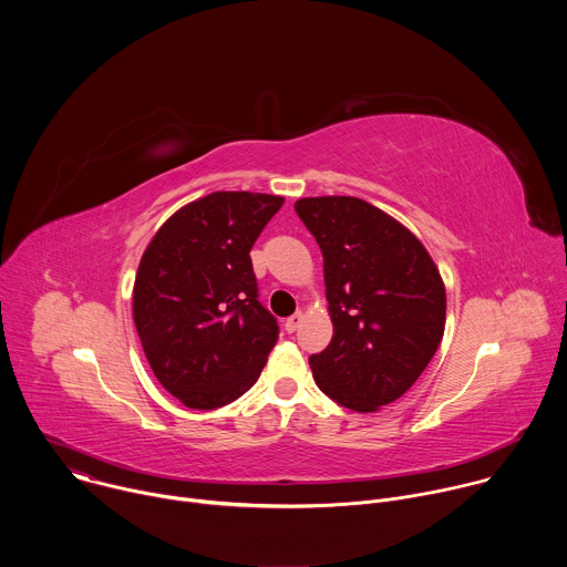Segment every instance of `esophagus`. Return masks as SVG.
<instances>
[{"mask_svg": "<svg viewBox=\"0 0 567 567\" xmlns=\"http://www.w3.org/2000/svg\"><path fill=\"white\" fill-rule=\"evenodd\" d=\"M302 320H305V313H302V311H296L293 316H289V318H287V322H285L287 332H289V334H293V332L300 328V322H302Z\"/></svg>", "mask_w": 567, "mask_h": 567, "instance_id": "obj_1", "label": "esophagus"}]
</instances>
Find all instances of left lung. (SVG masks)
<instances>
[{
  "mask_svg": "<svg viewBox=\"0 0 567 567\" xmlns=\"http://www.w3.org/2000/svg\"><path fill=\"white\" fill-rule=\"evenodd\" d=\"M293 208L322 251L334 326L330 346L309 357L313 381L341 406L374 413L437 352L444 280L406 226L359 197H305Z\"/></svg>",
  "mask_w": 567,
  "mask_h": 567,
  "instance_id": "8db88e82",
  "label": "left lung"
}]
</instances>
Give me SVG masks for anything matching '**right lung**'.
<instances>
[{"label":"right lung","mask_w":567,"mask_h":567,"mask_svg":"<svg viewBox=\"0 0 567 567\" xmlns=\"http://www.w3.org/2000/svg\"><path fill=\"white\" fill-rule=\"evenodd\" d=\"M282 204L210 193L171 215L141 256L134 326L154 377L186 409L213 411L245 394L278 341L249 254Z\"/></svg>","instance_id":"obj_1"}]
</instances>
